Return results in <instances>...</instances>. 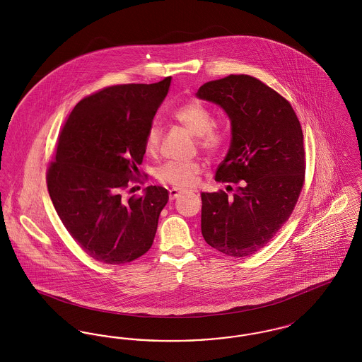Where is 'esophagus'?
Returning a JSON list of instances; mask_svg holds the SVG:
<instances>
[{
  "label": "esophagus",
  "mask_w": 362,
  "mask_h": 362,
  "mask_svg": "<svg viewBox=\"0 0 362 362\" xmlns=\"http://www.w3.org/2000/svg\"><path fill=\"white\" fill-rule=\"evenodd\" d=\"M180 194H182V189H175V187H173V189H170V199L177 198Z\"/></svg>",
  "instance_id": "esophagus-1"
}]
</instances>
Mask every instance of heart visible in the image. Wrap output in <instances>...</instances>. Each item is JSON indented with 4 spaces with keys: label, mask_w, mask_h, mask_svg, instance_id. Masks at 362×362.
I'll list each match as a JSON object with an SVG mask.
<instances>
[{
    "label": "heart",
    "mask_w": 362,
    "mask_h": 362,
    "mask_svg": "<svg viewBox=\"0 0 362 362\" xmlns=\"http://www.w3.org/2000/svg\"><path fill=\"white\" fill-rule=\"evenodd\" d=\"M175 121L183 124L194 136H197V144L207 152H216L224 142V134L213 126V115L205 104L192 100L177 105L171 112ZM161 141V129L152 123L146 130L144 146L149 155H155L158 151ZM202 164L199 160L177 161L171 160L161 164L156 170V177L164 185H170L179 189H187L194 186L197 175L201 173Z\"/></svg>",
    "instance_id": "b5f03b06"
}]
</instances>
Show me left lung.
Instances as JSON below:
<instances>
[{
	"label": "left lung",
	"mask_w": 362,
	"mask_h": 362,
	"mask_svg": "<svg viewBox=\"0 0 362 362\" xmlns=\"http://www.w3.org/2000/svg\"><path fill=\"white\" fill-rule=\"evenodd\" d=\"M197 96L230 119V146L216 180L238 186L232 198L223 189L201 194L202 236L225 255L250 257L274 238L298 201L305 180L301 124L284 96L248 74L205 83Z\"/></svg>",
	"instance_id": "left-lung-1"
}]
</instances>
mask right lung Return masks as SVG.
Listing matches in <instances>:
<instances>
[{
	"mask_svg": "<svg viewBox=\"0 0 362 362\" xmlns=\"http://www.w3.org/2000/svg\"><path fill=\"white\" fill-rule=\"evenodd\" d=\"M171 77L155 84L105 86L80 100L61 127L46 180L62 224L90 258L123 264L153 244L168 191L148 186L124 199L138 182L144 139Z\"/></svg>",
	"mask_w": 362,
	"mask_h": 362,
	"instance_id": "obj_1",
	"label": "right lung"
}]
</instances>
